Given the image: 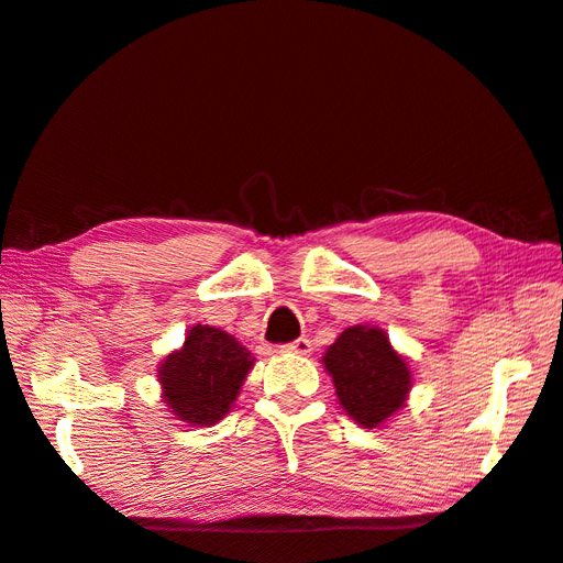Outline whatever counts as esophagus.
I'll use <instances>...</instances> for the list:
<instances>
[{
  "instance_id": "obj_1",
  "label": "esophagus",
  "mask_w": 563,
  "mask_h": 563,
  "mask_svg": "<svg viewBox=\"0 0 563 563\" xmlns=\"http://www.w3.org/2000/svg\"><path fill=\"white\" fill-rule=\"evenodd\" d=\"M282 352H294V354H310L312 352V343L308 338H298L294 343L282 345Z\"/></svg>"
}]
</instances>
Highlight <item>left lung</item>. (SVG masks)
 <instances>
[{
	"label": "left lung",
	"instance_id": "obj_1",
	"mask_svg": "<svg viewBox=\"0 0 563 563\" xmlns=\"http://www.w3.org/2000/svg\"><path fill=\"white\" fill-rule=\"evenodd\" d=\"M323 366L333 376L340 406L364 428H378L395 416L411 389L408 364L376 327L345 329L323 354Z\"/></svg>",
	"mask_w": 563,
	"mask_h": 563
}]
</instances>
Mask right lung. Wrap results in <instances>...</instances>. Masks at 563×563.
<instances>
[{
	"mask_svg": "<svg viewBox=\"0 0 563 563\" xmlns=\"http://www.w3.org/2000/svg\"><path fill=\"white\" fill-rule=\"evenodd\" d=\"M251 366V352L234 335L197 323L159 368L164 401L185 422L213 424L230 411Z\"/></svg>",
	"mask_w": 563,
	"mask_h": 563,
	"instance_id": "add662e5",
	"label": "right lung"
}]
</instances>
